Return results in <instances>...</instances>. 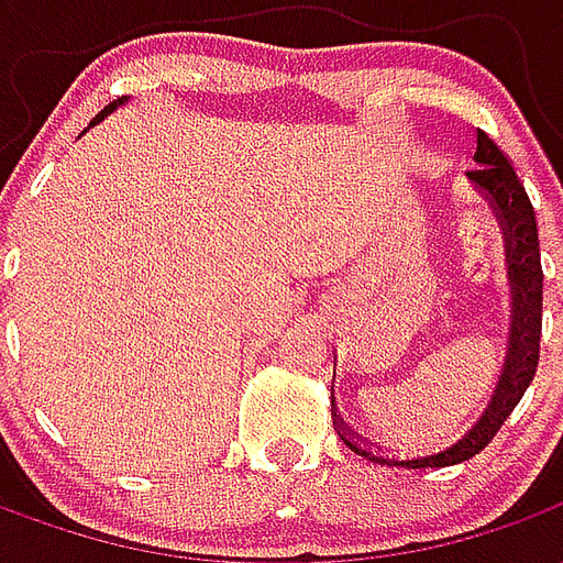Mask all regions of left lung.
Here are the masks:
<instances>
[{"label":"left lung","mask_w":563,"mask_h":563,"mask_svg":"<svg viewBox=\"0 0 563 563\" xmlns=\"http://www.w3.org/2000/svg\"><path fill=\"white\" fill-rule=\"evenodd\" d=\"M476 168L467 172L471 180L485 198L495 205L504 234H507V268L509 286H512V329H509V350L504 358V374L497 379L495 395L479 416V422L473 424L459 443L440 449L434 455H419V459H386L358 440L346 434V428L338 431L346 446L353 449L362 459L389 464V467H449L473 455H479L500 424L507 422L509 413L516 410L521 395L531 386L537 365H540V331H543V265H540V234H537V213L519 174L512 168V162L504 156V150L485 135L483 129H476V153H473ZM343 424V419H341ZM338 424V428H341Z\"/></svg>","instance_id":"obj_1"}]
</instances>
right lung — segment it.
Wrapping results in <instances>:
<instances>
[{"mask_svg":"<svg viewBox=\"0 0 563 563\" xmlns=\"http://www.w3.org/2000/svg\"><path fill=\"white\" fill-rule=\"evenodd\" d=\"M126 102H129V96H123V99H117V102H111V104H108V108H104L102 114H96V117H92V123H90V126H96V123H102L104 117H108V114H114L117 108H123V104H126ZM84 132H87V129H84Z\"/></svg>","mask_w":563,"mask_h":563,"instance_id":"add662e5","label":"right lung"}]
</instances>
